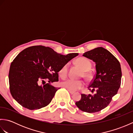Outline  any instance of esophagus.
I'll list each match as a JSON object with an SVG mask.
<instances>
[{"instance_id": "esophagus-1", "label": "esophagus", "mask_w": 133, "mask_h": 133, "mask_svg": "<svg viewBox=\"0 0 133 133\" xmlns=\"http://www.w3.org/2000/svg\"><path fill=\"white\" fill-rule=\"evenodd\" d=\"M69 90V92L70 93V94H74L75 93V92L74 91H71V90Z\"/></svg>"}]
</instances>
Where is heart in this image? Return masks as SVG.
Returning a JSON list of instances; mask_svg holds the SVG:
<instances>
[{"label":"heart","instance_id":"b5f03b06","mask_svg":"<svg viewBox=\"0 0 133 133\" xmlns=\"http://www.w3.org/2000/svg\"><path fill=\"white\" fill-rule=\"evenodd\" d=\"M77 63L79 66L82 67L84 71L83 75L86 78H89L90 74L89 72V70L91 69V64L90 62L88 59L85 58H79L76 61ZM69 72V63H66L62 66L59 71V75L62 78H66L68 75ZM85 83L83 81L75 79L69 78L63 81L62 82V86L64 88H66L71 91H76L83 89Z\"/></svg>","mask_w":133,"mask_h":133}]
</instances>
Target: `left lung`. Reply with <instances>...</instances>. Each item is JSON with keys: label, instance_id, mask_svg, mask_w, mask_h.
<instances>
[{"label": "left lung", "instance_id": "1", "mask_svg": "<svg viewBox=\"0 0 133 133\" xmlns=\"http://www.w3.org/2000/svg\"><path fill=\"white\" fill-rule=\"evenodd\" d=\"M83 56L95 63L96 74L88 89L94 95L81 94V99L75 103L82 111L94 113L109 105L116 95L121 83L122 71L119 62L108 50L97 47L84 52Z\"/></svg>", "mask_w": 133, "mask_h": 133}]
</instances>
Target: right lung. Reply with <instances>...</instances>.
<instances>
[{"mask_svg": "<svg viewBox=\"0 0 133 133\" xmlns=\"http://www.w3.org/2000/svg\"><path fill=\"white\" fill-rule=\"evenodd\" d=\"M77 55L78 53L63 55L43 46L22 51L11 63L8 74L12 97L31 110L47 106L60 89L50 83L59 81L58 72L61 67ZM46 80L49 83L44 84Z\"/></svg>", "mask_w": 133, "mask_h": 133, "instance_id": "obj_1", "label": "right lung"}]
</instances>
